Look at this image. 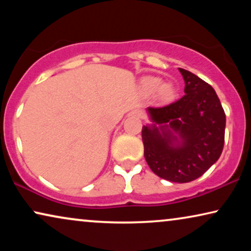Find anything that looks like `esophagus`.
Masks as SVG:
<instances>
[{
    "instance_id": "1",
    "label": "esophagus",
    "mask_w": 251,
    "mask_h": 251,
    "mask_svg": "<svg viewBox=\"0 0 251 251\" xmlns=\"http://www.w3.org/2000/svg\"><path fill=\"white\" fill-rule=\"evenodd\" d=\"M135 115L138 116V118H144V112H142V111H136V112H135Z\"/></svg>"
}]
</instances>
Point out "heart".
Instances as JSON below:
<instances>
[{"mask_svg":"<svg viewBox=\"0 0 251 251\" xmlns=\"http://www.w3.org/2000/svg\"><path fill=\"white\" fill-rule=\"evenodd\" d=\"M143 90L146 95H154L161 101H169L175 97L176 90L170 83H162L159 77H149L143 82Z\"/></svg>","mask_w":251,"mask_h":251,"instance_id":"b5f03b06","label":"heart"}]
</instances>
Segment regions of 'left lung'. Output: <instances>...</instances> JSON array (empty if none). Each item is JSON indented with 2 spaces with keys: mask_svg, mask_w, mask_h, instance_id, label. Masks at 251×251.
<instances>
[{
  "mask_svg": "<svg viewBox=\"0 0 251 251\" xmlns=\"http://www.w3.org/2000/svg\"><path fill=\"white\" fill-rule=\"evenodd\" d=\"M185 95L163 107H149L152 126H144V155L163 179L188 183L202 176L223 152L226 116L210 84L179 68Z\"/></svg>",
  "mask_w": 251,
  "mask_h": 251,
  "instance_id": "obj_1",
  "label": "left lung"
}]
</instances>
